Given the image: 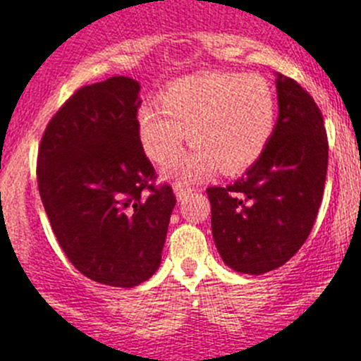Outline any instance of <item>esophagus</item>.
Returning a JSON list of instances; mask_svg holds the SVG:
<instances>
[{
	"instance_id": "1",
	"label": "esophagus",
	"mask_w": 361,
	"mask_h": 361,
	"mask_svg": "<svg viewBox=\"0 0 361 361\" xmlns=\"http://www.w3.org/2000/svg\"><path fill=\"white\" fill-rule=\"evenodd\" d=\"M192 190H194V188H192V187H185V185H181V183L174 185V192H176V197L180 199V201H181V199L187 197V195L190 194Z\"/></svg>"
}]
</instances>
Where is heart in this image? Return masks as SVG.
<instances>
[{"mask_svg": "<svg viewBox=\"0 0 361 361\" xmlns=\"http://www.w3.org/2000/svg\"><path fill=\"white\" fill-rule=\"evenodd\" d=\"M162 104H147L137 115L145 154L167 164L185 141L197 150L169 169L178 178H199L220 169L234 176L264 154L276 126V92L262 75L202 73L171 83Z\"/></svg>", "mask_w": 361, "mask_h": 361, "instance_id": "heart-1", "label": "heart"}]
</instances>
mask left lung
Returning <instances> with one entry per match:
<instances>
[{
	"mask_svg": "<svg viewBox=\"0 0 361 361\" xmlns=\"http://www.w3.org/2000/svg\"><path fill=\"white\" fill-rule=\"evenodd\" d=\"M279 116L260 159L228 187H209L211 228L225 264L245 274L281 267L304 245L323 199L329 140L311 94L276 78Z\"/></svg>",
	"mask_w": 361,
	"mask_h": 361,
	"instance_id": "8db88e82",
	"label": "left lung"
}]
</instances>
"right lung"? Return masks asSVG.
Masks as SVG:
<instances>
[{
	"mask_svg": "<svg viewBox=\"0 0 361 361\" xmlns=\"http://www.w3.org/2000/svg\"><path fill=\"white\" fill-rule=\"evenodd\" d=\"M140 106V83L127 76L75 90L47 123L36 162L43 207L68 260L118 288L157 271L176 204L141 147Z\"/></svg>",
	"mask_w": 361,
	"mask_h": 361,
	"instance_id": "1",
	"label": "right lung"
}]
</instances>
